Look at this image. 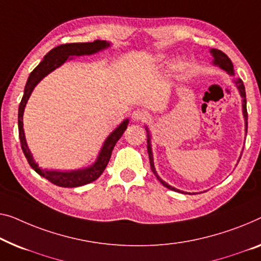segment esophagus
<instances>
[{
    "instance_id": "1",
    "label": "esophagus",
    "mask_w": 261,
    "mask_h": 261,
    "mask_svg": "<svg viewBox=\"0 0 261 261\" xmlns=\"http://www.w3.org/2000/svg\"><path fill=\"white\" fill-rule=\"evenodd\" d=\"M146 117H147L146 112L144 110H141V109H137V110L132 112V119L134 120H144L146 119Z\"/></svg>"
}]
</instances>
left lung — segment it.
I'll use <instances>...</instances> for the list:
<instances>
[{"mask_svg":"<svg viewBox=\"0 0 261 261\" xmlns=\"http://www.w3.org/2000/svg\"><path fill=\"white\" fill-rule=\"evenodd\" d=\"M211 54L215 57V61H213V63L218 64L221 69H224L225 71H227L230 75H234V71H233V64L230 58L227 57L226 54H224L223 51H220V50L218 49H212L211 50ZM236 84H237V88L239 89V92H240V96H242L243 98V112H244V118H245V124H246V131H247V109H246V92H245V87H244V82L238 79L236 81ZM147 152H149V158H150V166H151V170H152V172L154 173V176L157 177V179L162 182L163 185L165 186V188H168L170 190H173V191H178L180 192L179 190L172 188V186H170L169 184H166L165 181H163L159 176L155 172V169H154V165H153V157H152V151H151V144H150V136L147 134Z\"/></svg>","mask_w":261,"mask_h":261,"instance_id":"obj_1","label":"left lung"}]
</instances>
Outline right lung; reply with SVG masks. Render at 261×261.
<instances>
[{"mask_svg": "<svg viewBox=\"0 0 261 261\" xmlns=\"http://www.w3.org/2000/svg\"><path fill=\"white\" fill-rule=\"evenodd\" d=\"M109 45H110V43L99 40L88 42V43H67L58 45L46 54L43 61L30 72L29 79L27 81L24 93H23L22 100L18 107V135L19 141H21L22 151L31 168L36 171L40 176L44 177L45 179H48L50 182H53V184H55L57 186H61V188H77V186L89 184V182L96 180L97 178L103 173V171L106 170L108 163L110 161L112 150H114L116 143H117L119 141V138L122 137L124 131L126 130L127 122H129V120H124L117 129L109 136L106 143H104L102 150H100V153L98 155V158H97L96 163L92 166H90V168L84 170L71 171V172H58V171L46 170L44 171L38 168V165L35 163L25 142L22 122L25 104L28 102L31 92H33L34 88L36 87L38 82L48 75L49 72H51L53 70H55L56 68L60 67V65L63 64L68 58H70L69 56L91 55V54H95L97 51H99V50L108 48Z\"/></svg>", "mask_w": 261, "mask_h": 261, "instance_id": "add662e5", "label": "right lung"}]
</instances>
